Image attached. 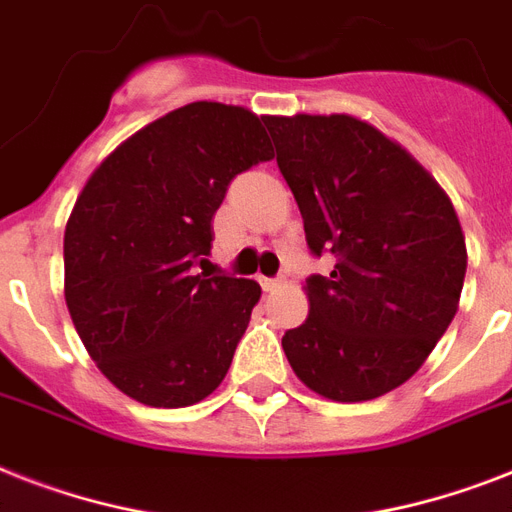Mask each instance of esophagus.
<instances>
[{"mask_svg": "<svg viewBox=\"0 0 512 512\" xmlns=\"http://www.w3.org/2000/svg\"><path fill=\"white\" fill-rule=\"evenodd\" d=\"M281 281L279 279H268V276H260V287L265 289V292H273V289L279 287Z\"/></svg>", "mask_w": 512, "mask_h": 512, "instance_id": "esophagus-1", "label": "esophagus"}]
</instances>
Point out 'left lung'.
<instances>
[{
  "mask_svg": "<svg viewBox=\"0 0 512 512\" xmlns=\"http://www.w3.org/2000/svg\"><path fill=\"white\" fill-rule=\"evenodd\" d=\"M313 255L311 313L281 337L295 374L353 404L412 377L452 324L468 249L444 188L406 148L356 116H265Z\"/></svg>",
  "mask_w": 512,
  "mask_h": 512,
  "instance_id": "1",
  "label": "left lung"
}]
</instances>
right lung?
Returning a JSON list of instances; mask_svg holds the SVG:
<instances>
[{"instance_id":"add662e5","label":"right lung","mask_w":512,"mask_h":512,"mask_svg":"<svg viewBox=\"0 0 512 512\" xmlns=\"http://www.w3.org/2000/svg\"><path fill=\"white\" fill-rule=\"evenodd\" d=\"M263 122L209 100L170 111L106 156L71 209L68 313L100 372L140 404H199L247 332L260 284L204 263L231 180L273 159Z\"/></svg>"}]
</instances>
